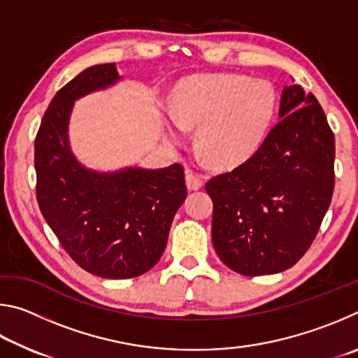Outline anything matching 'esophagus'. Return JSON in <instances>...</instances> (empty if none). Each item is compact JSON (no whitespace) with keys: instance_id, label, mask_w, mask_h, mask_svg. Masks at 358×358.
I'll use <instances>...</instances> for the list:
<instances>
[{"instance_id":"esophagus-1","label":"esophagus","mask_w":358,"mask_h":358,"mask_svg":"<svg viewBox=\"0 0 358 358\" xmlns=\"http://www.w3.org/2000/svg\"><path fill=\"white\" fill-rule=\"evenodd\" d=\"M186 186L189 191H197L201 189L203 186V178L202 175H199L196 172H191V171H186Z\"/></svg>"}]
</instances>
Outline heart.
Masks as SVG:
<instances>
[{"mask_svg": "<svg viewBox=\"0 0 358 358\" xmlns=\"http://www.w3.org/2000/svg\"><path fill=\"white\" fill-rule=\"evenodd\" d=\"M276 93L268 82L235 74L192 76L171 96L173 123L167 137L185 141V129L196 131L201 153L216 167H232L259 148L273 120Z\"/></svg>", "mask_w": 358, "mask_h": 358, "instance_id": "1", "label": "heart"}]
</instances>
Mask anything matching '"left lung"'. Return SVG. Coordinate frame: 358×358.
Segmentation results:
<instances>
[{
    "label": "left lung",
    "mask_w": 358,
    "mask_h": 358,
    "mask_svg": "<svg viewBox=\"0 0 358 358\" xmlns=\"http://www.w3.org/2000/svg\"><path fill=\"white\" fill-rule=\"evenodd\" d=\"M280 118L250 159L205 185L216 254L245 276L299 262L335 189V136L314 94L300 85L284 88Z\"/></svg>",
    "instance_id": "1"
}]
</instances>
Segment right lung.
Masks as SVG:
<instances>
[{
  "label": "right lung",
  "instance_id": "obj_1",
  "mask_svg": "<svg viewBox=\"0 0 358 358\" xmlns=\"http://www.w3.org/2000/svg\"><path fill=\"white\" fill-rule=\"evenodd\" d=\"M118 78L115 63L80 72L53 96L34 141L42 216L77 265L108 280L153 268L187 194L185 171L177 162L155 171L128 167L99 173L76 159L68 138L74 101Z\"/></svg>",
  "mask_w": 358,
  "mask_h": 358
}]
</instances>
